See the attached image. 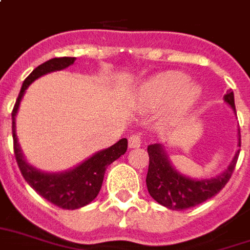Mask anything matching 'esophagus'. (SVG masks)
I'll list each match as a JSON object with an SVG mask.
<instances>
[{
    "label": "esophagus",
    "mask_w": 250,
    "mask_h": 250,
    "mask_svg": "<svg viewBox=\"0 0 250 250\" xmlns=\"http://www.w3.org/2000/svg\"><path fill=\"white\" fill-rule=\"evenodd\" d=\"M142 144L141 141V137L138 134H133V136L129 137V147L130 149H138Z\"/></svg>",
    "instance_id": "esophagus-1"
}]
</instances>
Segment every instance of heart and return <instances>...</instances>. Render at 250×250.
<instances>
[{"label":"heart","mask_w":250,"mask_h":250,"mask_svg":"<svg viewBox=\"0 0 250 250\" xmlns=\"http://www.w3.org/2000/svg\"><path fill=\"white\" fill-rule=\"evenodd\" d=\"M200 95V85L189 82L187 75L181 71H165L141 84L137 89L136 101L147 109L167 104L170 113L176 116L191 109Z\"/></svg>","instance_id":"b5f03b06"}]
</instances>
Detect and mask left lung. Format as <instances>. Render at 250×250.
Returning a JSON list of instances; mask_svg holds the SVG:
<instances>
[{
	"label": "left lung",
	"instance_id": "obj_1",
	"mask_svg": "<svg viewBox=\"0 0 250 250\" xmlns=\"http://www.w3.org/2000/svg\"><path fill=\"white\" fill-rule=\"evenodd\" d=\"M224 101L236 113L233 92L228 91ZM241 146L239 129V147ZM149 170L146 175V186L150 196L161 206L174 211H182L203 203L215 196L224 187L234 170L240 150L236 151L232 162L224 171L208 179H194L181 174L168 158L167 151L162 144L147 146Z\"/></svg>",
	"mask_w": 250,
	"mask_h": 250
}]
</instances>
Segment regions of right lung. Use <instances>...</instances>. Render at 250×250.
Instances as JSON below:
<instances>
[{
  "instance_id": "add662e5",
  "label": "right lung",
  "mask_w": 250,
  "mask_h": 250,
  "mask_svg": "<svg viewBox=\"0 0 250 250\" xmlns=\"http://www.w3.org/2000/svg\"><path fill=\"white\" fill-rule=\"evenodd\" d=\"M76 58H54L38 65L33 72L25 79L22 84L20 95L16 101V105L11 112V130H13V142H14V155L20 167L22 176L25 181L38 192L42 198L48 200L50 203L55 204L56 207L63 209H76L87 206L96 198L100 192L104 174L106 167L114 162L121 155L125 154L127 149V140L123 138L108 149L100 150L92 157L79 163L78 166L65 170L62 172H44L31 166L26 161L22 153L16 132V116L20 109L22 97L26 89L34 80L50 74L54 71H61L71 64H74Z\"/></svg>"
}]
</instances>
